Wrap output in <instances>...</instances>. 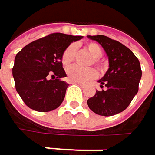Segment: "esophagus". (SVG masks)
Returning a JSON list of instances; mask_svg holds the SVG:
<instances>
[{
  "label": "esophagus",
  "instance_id": "esophagus-1",
  "mask_svg": "<svg viewBox=\"0 0 155 155\" xmlns=\"http://www.w3.org/2000/svg\"><path fill=\"white\" fill-rule=\"evenodd\" d=\"M74 84H77V85L81 86V87L83 86V83H82V82H74Z\"/></svg>",
  "mask_w": 155,
  "mask_h": 155
}]
</instances>
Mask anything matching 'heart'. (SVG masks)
Listing matches in <instances>:
<instances>
[{
    "instance_id": "obj_1",
    "label": "heart",
    "mask_w": 155,
    "mask_h": 155,
    "mask_svg": "<svg viewBox=\"0 0 155 155\" xmlns=\"http://www.w3.org/2000/svg\"><path fill=\"white\" fill-rule=\"evenodd\" d=\"M85 48L87 51L92 55L93 60L92 63L99 64V58L102 54V49L98 44L94 42L87 43ZM75 55V47L74 45H70L67 47L62 54L61 61L64 67L70 66L74 61ZM97 76V71L94 68H81L80 66L74 65L70 67L67 70V77L70 81L74 82H83L90 79H94Z\"/></svg>"
}]
</instances>
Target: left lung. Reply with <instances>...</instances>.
<instances>
[{"instance_id": "obj_1", "label": "left lung", "mask_w": 155, "mask_h": 155, "mask_svg": "<svg viewBox=\"0 0 155 155\" xmlns=\"http://www.w3.org/2000/svg\"><path fill=\"white\" fill-rule=\"evenodd\" d=\"M98 42L108 57V69L99 80L101 91H96L93 97L87 101L91 110L101 116H114L129 106L138 91L142 77L139 60L134 53L118 41L106 36H88Z\"/></svg>"}]
</instances>
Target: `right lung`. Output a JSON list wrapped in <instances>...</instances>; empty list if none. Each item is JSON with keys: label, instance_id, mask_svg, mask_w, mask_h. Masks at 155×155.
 I'll return each instance as SVG.
<instances>
[{"label": "right lung", "instance_id": "add662e5", "mask_svg": "<svg viewBox=\"0 0 155 155\" xmlns=\"http://www.w3.org/2000/svg\"><path fill=\"white\" fill-rule=\"evenodd\" d=\"M81 36L53 33L24 47L15 56L12 75L17 92L36 111L48 112L63 102L68 83L61 61L62 54Z\"/></svg>", "mask_w": 155, "mask_h": 155}]
</instances>
